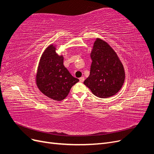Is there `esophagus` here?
Wrapping results in <instances>:
<instances>
[{
  "label": "esophagus",
  "mask_w": 154,
  "mask_h": 154,
  "mask_svg": "<svg viewBox=\"0 0 154 154\" xmlns=\"http://www.w3.org/2000/svg\"><path fill=\"white\" fill-rule=\"evenodd\" d=\"M84 80H85V78L84 77H81L80 78V82H82V83H83V82H84Z\"/></svg>",
  "instance_id": "esophagus-1"
}]
</instances>
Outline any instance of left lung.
Masks as SVG:
<instances>
[{
    "label": "left lung",
    "mask_w": 154,
    "mask_h": 154,
    "mask_svg": "<svg viewBox=\"0 0 154 154\" xmlns=\"http://www.w3.org/2000/svg\"><path fill=\"white\" fill-rule=\"evenodd\" d=\"M90 75L83 83L96 96L107 98L117 94L125 78L123 63L105 41L96 38L91 53Z\"/></svg>",
    "instance_id": "1"
}]
</instances>
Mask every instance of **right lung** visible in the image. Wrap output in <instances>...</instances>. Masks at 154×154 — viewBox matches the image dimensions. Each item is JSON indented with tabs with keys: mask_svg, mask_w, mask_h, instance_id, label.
I'll return each instance as SVG.
<instances>
[{
	"mask_svg": "<svg viewBox=\"0 0 154 154\" xmlns=\"http://www.w3.org/2000/svg\"><path fill=\"white\" fill-rule=\"evenodd\" d=\"M56 46L49 45L42 54L36 75V83L44 95L55 101H62L71 87L79 82L63 66V57L56 52Z\"/></svg>",
	"mask_w": 154,
	"mask_h": 154,
	"instance_id": "add662e5",
	"label": "right lung"
}]
</instances>
